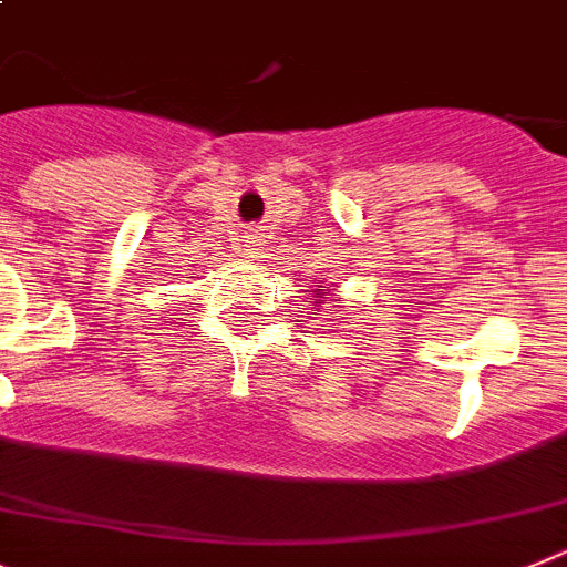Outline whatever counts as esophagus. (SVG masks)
Instances as JSON below:
<instances>
[{
    "label": "esophagus",
    "instance_id": "34e87169",
    "mask_svg": "<svg viewBox=\"0 0 567 567\" xmlns=\"http://www.w3.org/2000/svg\"><path fill=\"white\" fill-rule=\"evenodd\" d=\"M243 250H245V254H248V256H254L256 254V250H259V236H256V234H248V236H245V239H243Z\"/></svg>",
    "mask_w": 567,
    "mask_h": 567
}]
</instances>
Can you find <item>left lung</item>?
Returning a JSON list of instances; mask_svg holds the SVG:
<instances>
[{
    "instance_id": "8db88e82",
    "label": "left lung",
    "mask_w": 567,
    "mask_h": 567,
    "mask_svg": "<svg viewBox=\"0 0 567 567\" xmlns=\"http://www.w3.org/2000/svg\"><path fill=\"white\" fill-rule=\"evenodd\" d=\"M319 288H322V285H319Z\"/></svg>"
}]
</instances>
